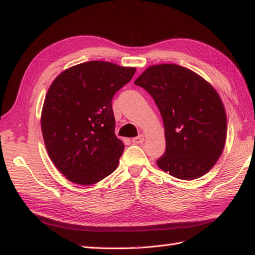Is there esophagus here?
<instances>
[{
	"instance_id": "esophagus-1",
	"label": "esophagus",
	"mask_w": 255,
	"mask_h": 255,
	"mask_svg": "<svg viewBox=\"0 0 255 255\" xmlns=\"http://www.w3.org/2000/svg\"><path fill=\"white\" fill-rule=\"evenodd\" d=\"M132 143H136V144H139V143H142L144 141V136L143 134H139L138 137H134L131 139Z\"/></svg>"
}]
</instances>
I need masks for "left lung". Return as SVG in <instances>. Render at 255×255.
<instances>
[{
    "label": "left lung",
    "instance_id": "8db88e82",
    "mask_svg": "<svg viewBox=\"0 0 255 255\" xmlns=\"http://www.w3.org/2000/svg\"><path fill=\"white\" fill-rule=\"evenodd\" d=\"M134 84L152 96L163 119L166 148L158 166L180 180L206 174L226 143V111L216 90L177 64L149 67Z\"/></svg>",
    "mask_w": 255,
    "mask_h": 255
}]
</instances>
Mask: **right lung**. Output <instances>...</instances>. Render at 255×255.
I'll list each match as a JSON object with an SVG mask.
<instances>
[{
    "label": "right lung",
    "mask_w": 255,
    "mask_h": 255,
    "mask_svg": "<svg viewBox=\"0 0 255 255\" xmlns=\"http://www.w3.org/2000/svg\"><path fill=\"white\" fill-rule=\"evenodd\" d=\"M136 69L106 61L70 68L53 81L41 131L53 164L69 181L92 185L116 170L125 145L115 136L112 100Z\"/></svg>",
    "instance_id": "right-lung-1"
}]
</instances>
